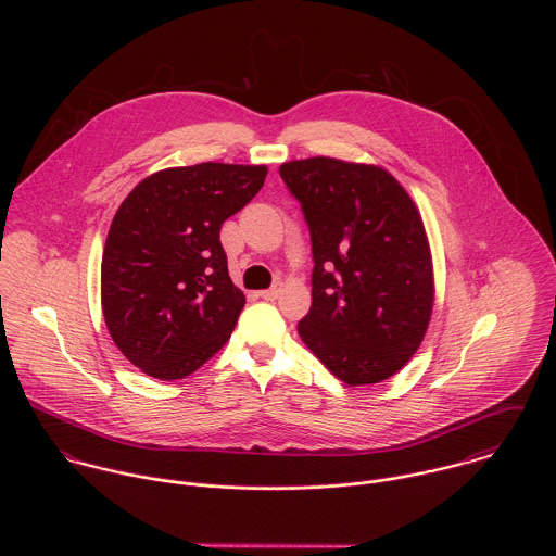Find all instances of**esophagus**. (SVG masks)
Segmentation results:
<instances>
[{
    "mask_svg": "<svg viewBox=\"0 0 556 556\" xmlns=\"http://www.w3.org/2000/svg\"><path fill=\"white\" fill-rule=\"evenodd\" d=\"M278 295H280V287H271V289H267V291H258V298H261V300H267V302L278 300Z\"/></svg>",
    "mask_w": 556,
    "mask_h": 556,
    "instance_id": "esophagus-1",
    "label": "esophagus"
}]
</instances>
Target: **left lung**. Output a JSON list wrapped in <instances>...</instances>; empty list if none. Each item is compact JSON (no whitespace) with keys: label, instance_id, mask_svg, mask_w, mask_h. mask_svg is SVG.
Masks as SVG:
<instances>
[{"label":"left lung","instance_id":"obj_1","mask_svg":"<svg viewBox=\"0 0 556 556\" xmlns=\"http://www.w3.org/2000/svg\"><path fill=\"white\" fill-rule=\"evenodd\" d=\"M280 175L313 239V306L298 331L342 383L394 377L419 349L434 306V269L421 214L377 164L291 160Z\"/></svg>","mask_w":556,"mask_h":556}]
</instances>
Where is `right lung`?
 Returning <instances> with one entry per match:
<instances>
[{"label": "right lung", "mask_w": 556, "mask_h": 556, "mask_svg": "<svg viewBox=\"0 0 556 556\" xmlns=\"http://www.w3.org/2000/svg\"><path fill=\"white\" fill-rule=\"evenodd\" d=\"M265 177V164L170 166L117 207L100 267L102 315L146 375L184 379L231 338L245 298L229 276L220 227Z\"/></svg>", "instance_id": "obj_1"}]
</instances>
